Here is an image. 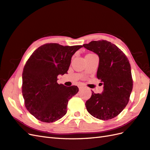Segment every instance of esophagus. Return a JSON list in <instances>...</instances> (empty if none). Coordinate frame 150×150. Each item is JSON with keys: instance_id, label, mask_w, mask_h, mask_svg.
<instances>
[{"instance_id": "esophagus-1", "label": "esophagus", "mask_w": 150, "mask_h": 150, "mask_svg": "<svg viewBox=\"0 0 150 150\" xmlns=\"http://www.w3.org/2000/svg\"><path fill=\"white\" fill-rule=\"evenodd\" d=\"M79 89L80 90V89H83V87H82V86H80V87H79Z\"/></svg>"}]
</instances>
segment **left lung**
<instances>
[{
	"label": "left lung",
	"instance_id": "1",
	"mask_svg": "<svg viewBox=\"0 0 150 150\" xmlns=\"http://www.w3.org/2000/svg\"><path fill=\"white\" fill-rule=\"evenodd\" d=\"M83 46L99 57L97 78L104 85L101 94H95L86 101L87 112L103 120L120 114L129 101L133 87L131 68L125 54L117 46L105 40L91 41Z\"/></svg>",
	"mask_w": 150,
	"mask_h": 150
}]
</instances>
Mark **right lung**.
<instances>
[{"mask_svg": "<svg viewBox=\"0 0 150 150\" xmlns=\"http://www.w3.org/2000/svg\"><path fill=\"white\" fill-rule=\"evenodd\" d=\"M81 47L45 44L26 61L22 74V94L26 109L38 120L53 122L67 113L68 100L79 88L59 84L57 76L67 74L72 56Z\"/></svg>", "mask_w": 150, "mask_h": 150, "instance_id": "add662e5", "label": "right lung"}]
</instances>
